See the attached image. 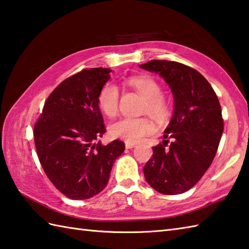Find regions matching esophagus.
I'll return each instance as SVG.
<instances>
[{
	"instance_id": "esophagus-1",
	"label": "esophagus",
	"mask_w": 249,
	"mask_h": 249,
	"mask_svg": "<svg viewBox=\"0 0 249 249\" xmlns=\"http://www.w3.org/2000/svg\"><path fill=\"white\" fill-rule=\"evenodd\" d=\"M135 143H131V142H128V141H126L125 142V147L126 149H133V147H135Z\"/></svg>"
}]
</instances>
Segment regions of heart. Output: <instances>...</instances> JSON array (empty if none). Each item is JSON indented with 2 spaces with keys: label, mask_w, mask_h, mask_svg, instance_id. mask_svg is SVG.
Wrapping results in <instances>:
<instances>
[{
  "label": "heart",
  "mask_w": 249,
  "mask_h": 249,
  "mask_svg": "<svg viewBox=\"0 0 249 249\" xmlns=\"http://www.w3.org/2000/svg\"><path fill=\"white\" fill-rule=\"evenodd\" d=\"M128 84L145 96L142 111L156 120H165L169 114V105L161 95L160 86L151 77H131ZM120 93L113 83L105 84L98 94V105L105 114L112 116L119 108ZM113 138L124 139L128 142H138L146 135L154 131V125L145 118H123L114 122L109 127Z\"/></svg>",
  "instance_id": "obj_1"
}]
</instances>
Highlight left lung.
<instances>
[{"label":"left lung","instance_id":"1","mask_svg":"<svg viewBox=\"0 0 249 249\" xmlns=\"http://www.w3.org/2000/svg\"><path fill=\"white\" fill-rule=\"evenodd\" d=\"M140 67L165 80L174 102L165 140L153 147L144 178L160 194L185 193L203 177L217 152L224 131L219 100L208 80L182 63L153 60Z\"/></svg>","mask_w":249,"mask_h":249}]
</instances>
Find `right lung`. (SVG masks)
Segmentation results:
<instances>
[{
	"label": "right lung",
	"mask_w": 249,
	"mask_h": 249,
	"mask_svg": "<svg viewBox=\"0 0 249 249\" xmlns=\"http://www.w3.org/2000/svg\"><path fill=\"white\" fill-rule=\"evenodd\" d=\"M110 68H89L57 86L45 103L34 126L40 165L51 183L73 200L94 197L107 186L124 142L98 141L106 133L98 105Z\"/></svg>",
	"instance_id": "1"
}]
</instances>
